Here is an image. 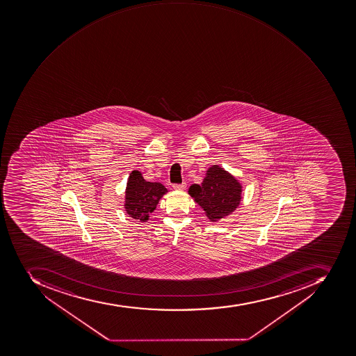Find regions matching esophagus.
<instances>
[{
  "label": "esophagus",
  "mask_w": 356,
  "mask_h": 356,
  "mask_svg": "<svg viewBox=\"0 0 356 356\" xmlns=\"http://www.w3.org/2000/svg\"><path fill=\"white\" fill-rule=\"evenodd\" d=\"M174 190L177 191H184L186 188V183H182V184H174Z\"/></svg>",
  "instance_id": "34e87169"
}]
</instances>
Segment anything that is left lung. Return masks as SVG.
Instances as JSON below:
<instances>
[{"label":"left lung","instance_id":"left-lung-1","mask_svg":"<svg viewBox=\"0 0 356 356\" xmlns=\"http://www.w3.org/2000/svg\"><path fill=\"white\" fill-rule=\"evenodd\" d=\"M188 194L204 210L211 222H218L236 210L242 201V183L222 166L207 168L203 182L192 184Z\"/></svg>","mask_w":356,"mask_h":356}]
</instances>
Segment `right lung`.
Here are the masks:
<instances>
[{"label":"right lung","mask_w":356,"mask_h":356,"mask_svg":"<svg viewBox=\"0 0 356 356\" xmlns=\"http://www.w3.org/2000/svg\"><path fill=\"white\" fill-rule=\"evenodd\" d=\"M168 188L159 182L144 179L141 172H131L125 188L124 209L127 215L136 222H146L154 212L159 202L168 193Z\"/></svg>","instance_id":"add662e5"}]
</instances>
